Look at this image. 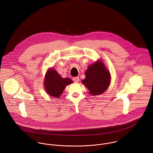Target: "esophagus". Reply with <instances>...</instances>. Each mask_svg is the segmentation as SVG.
I'll list each match as a JSON object with an SVG mask.
<instances>
[{
  "mask_svg": "<svg viewBox=\"0 0 153 153\" xmlns=\"http://www.w3.org/2000/svg\"><path fill=\"white\" fill-rule=\"evenodd\" d=\"M73 81L75 82H78L79 81V77H74V78H73Z\"/></svg>",
  "mask_w": 153,
  "mask_h": 153,
  "instance_id": "esophagus-1",
  "label": "esophagus"
}]
</instances>
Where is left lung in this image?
<instances>
[{
	"label": "left lung",
	"instance_id": "1",
	"mask_svg": "<svg viewBox=\"0 0 153 153\" xmlns=\"http://www.w3.org/2000/svg\"><path fill=\"white\" fill-rule=\"evenodd\" d=\"M85 74V78L82 81V83L89 89L91 95H100L109 87L110 73L101 60L89 65Z\"/></svg>",
	"mask_w": 153,
	"mask_h": 153
}]
</instances>
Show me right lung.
<instances>
[{
    "mask_svg": "<svg viewBox=\"0 0 153 153\" xmlns=\"http://www.w3.org/2000/svg\"><path fill=\"white\" fill-rule=\"evenodd\" d=\"M70 78H62L61 76L53 68L49 69L44 79V86L47 93L58 98L62 94L65 88L72 83Z\"/></svg>",
    "mask_w": 153,
    "mask_h": 153,
    "instance_id": "1",
    "label": "right lung"
}]
</instances>
